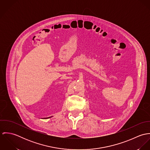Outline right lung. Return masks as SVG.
I'll list each match as a JSON object with an SVG mask.
<instances>
[{
	"label": "right lung",
	"mask_w": 150,
	"mask_h": 150,
	"mask_svg": "<svg viewBox=\"0 0 150 150\" xmlns=\"http://www.w3.org/2000/svg\"><path fill=\"white\" fill-rule=\"evenodd\" d=\"M50 117H48V118H44V119H47V118H50Z\"/></svg>",
	"instance_id": "add662e5"
}]
</instances>
